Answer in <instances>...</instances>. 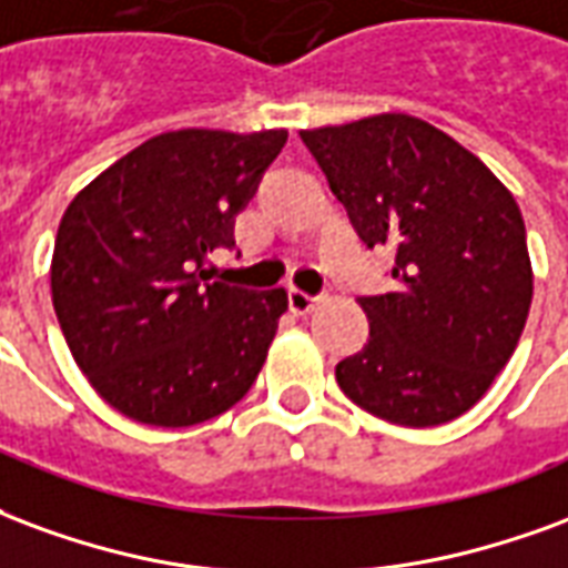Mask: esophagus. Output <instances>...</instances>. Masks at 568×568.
Here are the masks:
<instances>
[{"mask_svg":"<svg viewBox=\"0 0 568 568\" xmlns=\"http://www.w3.org/2000/svg\"><path fill=\"white\" fill-rule=\"evenodd\" d=\"M314 296H308V293H302V290L290 287L287 290V308L293 314H308L314 308Z\"/></svg>","mask_w":568,"mask_h":568,"instance_id":"1","label":"esophagus"}]
</instances>
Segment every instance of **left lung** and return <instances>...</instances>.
Segmentation results:
<instances>
[{
    "instance_id": "left-lung-1",
    "label": "left lung",
    "mask_w": 568,
    "mask_h": 568,
    "mask_svg": "<svg viewBox=\"0 0 568 568\" xmlns=\"http://www.w3.org/2000/svg\"><path fill=\"white\" fill-rule=\"evenodd\" d=\"M396 287L359 296L369 342L335 366L351 403L399 426L448 424L481 399L527 324L532 268L515 196L426 120L378 114L300 132Z\"/></svg>"
}]
</instances>
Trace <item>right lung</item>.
<instances>
[{
  "label": "right lung",
  "mask_w": 568,
  "mask_h": 568,
  "mask_svg": "<svg viewBox=\"0 0 568 568\" xmlns=\"http://www.w3.org/2000/svg\"><path fill=\"white\" fill-rule=\"evenodd\" d=\"M287 132L153 135L87 184L53 244L57 321L97 393L148 426H193L251 390L287 312V293L209 281L233 251Z\"/></svg>",
  "instance_id": "right-lung-1"
}]
</instances>
